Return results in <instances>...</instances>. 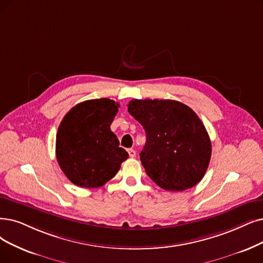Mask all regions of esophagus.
<instances>
[{"instance_id":"obj_1","label":"esophagus","mask_w":263,"mask_h":263,"mask_svg":"<svg viewBox=\"0 0 263 263\" xmlns=\"http://www.w3.org/2000/svg\"><path fill=\"white\" fill-rule=\"evenodd\" d=\"M128 154L130 157H135L136 156V151L134 149H128Z\"/></svg>"}]
</instances>
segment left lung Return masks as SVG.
Segmentation results:
<instances>
[{"label":"left lung","instance_id":"8db88e82","mask_svg":"<svg viewBox=\"0 0 263 263\" xmlns=\"http://www.w3.org/2000/svg\"><path fill=\"white\" fill-rule=\"evenodd\" d=\"M128 112L145 130L140 161L157 185L184 191L202 180L211 161L212 142L191 108L170 99H133Z\"/></svg>","mask_w":263,"mask_h":263}]
</instances>
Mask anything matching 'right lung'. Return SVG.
Listing matches in <instances>:
<instances>
[{
    "instance_id": "add662e5",
    "label": "right lung",
    "mask_w": 263,
    "mask_h": 263,
    "mask_svg": "<svg viewBox=\"0 0 263 263\" xmlns=\"http://www.w3.org/2000/svg\"><path fill=\"white\" fill-rule=\"evenodd\" d=\"M120 104L108 98L78 103L62 119L56 157L68 179L81 187H99L117 175L128 153L110 125Z\"/></svg>"
}]
</instances>
